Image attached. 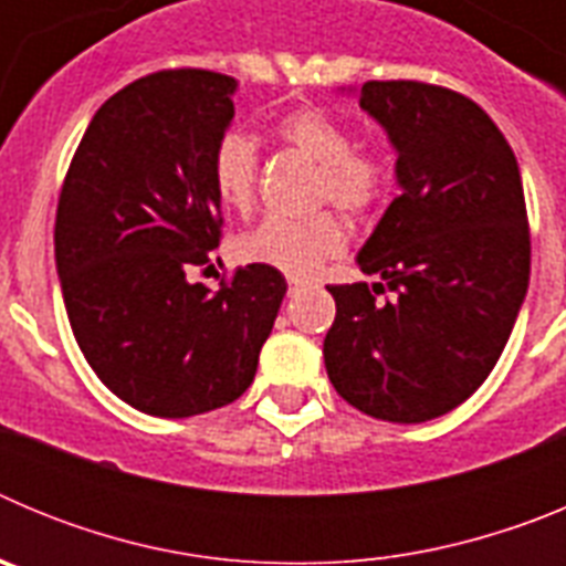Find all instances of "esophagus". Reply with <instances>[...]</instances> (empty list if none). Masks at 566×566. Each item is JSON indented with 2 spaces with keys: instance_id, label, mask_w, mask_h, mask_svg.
<instances>
[{
  "instance_id": "obj_1",
  "label": "esophagus",
  "mask_w": 566,
  "mask_h": 566,
  "mask_svg": "<svg viewBox=\"0 0 566 566\" xmlns=\"http://www.w3.org/2000/svg\"><path fill=\"white\" fill-rule=\"evenodd\" d=\"M300 283H303V280H300V277H289V292H297Z\"/></svg>"
}]
</instances>
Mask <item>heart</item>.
Listing matches in <instances>:
<instances>
[{"mask_svg":"<svg viewBox=\"0 0 566 566\" xmlns=\"http://www.w3.org/2000/svg\"><path fill=\"white\" fill-rule=\"evenodd\" d=\"M280 142L319 167L317 201H332L348 214H368L391 189V161L385 149L354 144L352 127L319 107H300L274 124ZM258 147L247 133L221 135L212 149V187L218 201L232 212L247 214L258 198ZM348 247V232L332 212H317L306 221L272 218L234 240V254L252 266H269L289 277H308L326 260Z\"/></svg>","mask_w":566,"mask_h":566,"instance_id":"heart-1","label":"heart"}]
</instances>
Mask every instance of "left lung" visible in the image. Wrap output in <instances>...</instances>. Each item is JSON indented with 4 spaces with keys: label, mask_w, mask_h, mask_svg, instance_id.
<instances>
[{
    "label": "left lung",
    "mask_w": 566,
    "mask_h": 566,
    "mask_svg": "<svg viewBox=\"0 0 566 566\" xmlns=\"http://www.w3.org/2000/svg\"><path fill=\"white\" fill-rule=\"evenodd\" d=\"M359 107L397 149L399 195L359 249L379 283L328 286L323 343L339 397L385 422L453 411L493 371L530 283V229L516 155L462 93L365 82ZM391 291V298L378 294Z\"/></svg>",
    "instance_id": "8db88e82"
}]
</instances>
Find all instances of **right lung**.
Instances as JSON below:
<instances>
[{"label": "right lung", "instance_id": "obj_1", "mask_svg": "<svg viewBox=\"0 0 566 566\" xmlns=\"http://www.w3.org/2000/svg\"><path fill=\"white\" fill-rule=\"evenodd\" d=\"M238 82L161 70L98 107L56 209V272L70 328L109 391L149 417L234 402L286 294L277 269L243 266L212 292L189 283L221 243L214 144Z\"/></svg>", "mask_w": 566, "mask_h": 566}]
</instances>
